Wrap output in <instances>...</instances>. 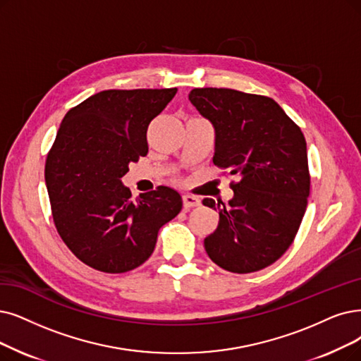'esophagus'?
Returning <instances> with one entry per match:
<instances>
[{
    "instance_id": "34e87169",
    "label": "esophagus",
    "mask_w": 361,
    "mask_h": 361,
    "mask_svg": "<svg viewBox=\"0 0 361 361\" xmlns=\"http://www.w3.org/2000/svg\"><path fill=\"white\" fill-rule=\"evenodd\" d=\"M182 200H183V207L186 210L200 206V200L197 197H194V195H183Z\"/></svg>"
}]
</instances>
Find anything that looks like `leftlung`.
Masks as SVG:
<instances>
[{
  "mask_svg": "<svg viewBox=\"0 0 361 361\" xmlns=\"http://www.w3.org/2000/svg\"><path fill=\"white\" fill-rule=\"evenodd\" d=\"M190 102L214 128L213 163L240 180L228 203L206 198L219 224L204 249L221 268L247 274L289 249L307 209V142L276 100L233 89H194Z\"/></svg>",
  "mask_w": 361,
  "mask_h": 361,
  "instance_id": "obj_1",
  "label": "left lung"
}]
</instances>
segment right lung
I'll return each instance as SVG.
<instances>
[{
	"instance_id": "add662e5",
	"label": "right lung",
	"mask_w": 361,
	"mask_h": 361,
	"mask_svg": "<svg viewBox=\"0 0 361 361\" xmlns=\"http://www.w3.org/2000/svg\"><path fill=\"white\" fill-rule=\"evenodd\" d=\"M178 89L99 92L68 111L46 161L57 233L81 262L118 274L152 255L160 228L182 197L160 186L135 201L123 185L128 164L148 154L147 130Z\"/></svg>"
}]
</instances>
